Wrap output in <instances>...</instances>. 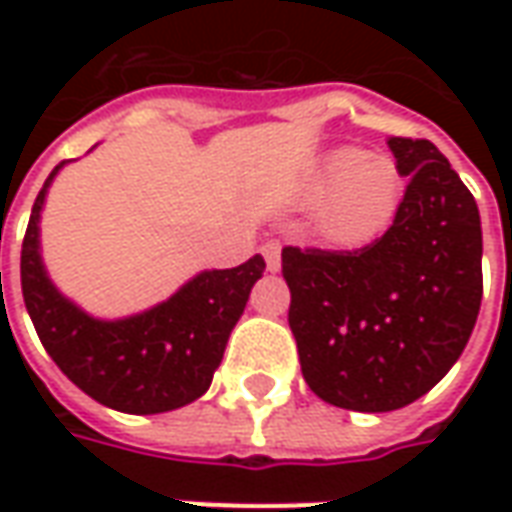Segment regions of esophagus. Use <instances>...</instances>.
Returning a JSON list of instances; mask_svg holds the SVG:
<instances>
[{"label": "esophagus", "mask_w": 512, "mask_h": 512, "mask_svg": "<svg viewBox=\"0 0 512 512\" xmlns=\"http://www.w3.org/2000/svg\"><path fill=\"white\" fill-rule=\"evenodd\" d=\"M263 257H266L268 271H279V268H282V246H279L277 241H268V244L263 246Z\"/></svg>", "instance_id": "1"}]
</instances>
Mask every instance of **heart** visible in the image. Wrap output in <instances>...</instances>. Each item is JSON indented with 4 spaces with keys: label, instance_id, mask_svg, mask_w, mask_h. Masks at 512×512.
Listing matches in <instances>:
<instances>
[{
    "label": "heart",
    "instance_id": "heart-1",
    "mask_svg": "<svg viewBox=\"0 0 512 512\" xmlns=\"http://www.w3.org/2000/svg\"><path fill=\"white\" fill-rule=\"evenodd\" d=\"M312 189L318 197H329L321 211L326 235L343 244H359L392 222L406 178L392 156L337 147L323 156Z\"/></svg>",
    "mask_w": 512,
    "mask_h": 512
}]
</instances>
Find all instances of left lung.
Masks as SVG:
<instances>
[{"label":"left lung","mask_w":512,"mask_h":512,"mask_svg":"<svg viewBox=\"0 0 512 512\" xmlns=\"http://www.w3.org/2000/svg\"><path fill=\"white\" fill-rule=\"evenodd\" d=\"M411 175L395 222L354 252L282 249L290 332L304 381L348 411H395L450 373L483 299L472 191L428 139L392 136Z\"/></svg>","instance_id":"obj_1"}]
</instances>
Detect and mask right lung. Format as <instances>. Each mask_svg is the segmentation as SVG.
<instances>
[{
  "instance_id": "obj_1",
  "label": "right lung",
  "mask_w": 512,
  "mask_h": 512,
  "mask_svg": "<svg viewBox=\"0 0 512 512\" xmlns=\"http://www.w3.org/2000/svg\"><path fill=\"white\" fill-rule=\"evenodd\" d=\"M65 161L51 169L32 205L21 246V290L40 343L84 395L123 414H164L208 392L224 345L244 315L266 260L191 277L167 301L115 321L62 296L40 255V213Z\"/></svg>"
}]
</instances>
